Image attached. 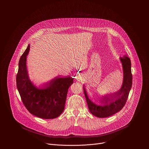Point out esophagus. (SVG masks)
<instances>
[{"label":"esophagus","instance_id":"esophagus-1","mask_svg":"<svg viewBox=\"0 0 149 149\" xmlns=\"http://www.w3.org/2000/svg\"><path fill=\"white\" fill-rule=\"evenodd\" d=\"M82 78H83V77H82V75H81V74H78V75H77V80H81L82 79Z\"/></svg>","mask_w":149,"mask_h":149}]
</instances>
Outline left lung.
<instances>
[{
  "instance_id": "obj_1",
  "label": "left lung",
  "mask_w": 149,
  "mask_h": 149,
  "mask_svg": "<svg viewBox=\"0 0 149 149\" xmlns=\"http://www.w3.org/2000/svg\"><path fill=\"white\" fill-rule=\"evenodd\" d=\"M123 70V82L121 88L117 92L112 94H106L100 97L98 105L91 101L86 91V88L83 86L84 93L86 98L88 107L90 113L99 118L110 117L120 111L126 103L130 91L132 86V74L131 71L130 59L124 55L120 57Z\"/></svg>"
}]
</instances>
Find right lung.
I'll return each mask as SVG.
<instances>
[{
	"label": "right lung",
	"mask_w": 149,
	"mask_h": 149,
	"mask_svg": "<svg viewBox=\"0 0 149 149\" xmlns=\"http://www.w3.org/2000/svg\"><path fill=\"white\" fill-rule=\"evenodd\" d=\"M26 49L20 56L16 75V86L22 101L29 112L41 118L53 119L59 117L64 110L68 88L74 82L71 77H56L37 88L29 78L26 68Z\"/></svg>",
	"instance_id": "obj_1"
}]
</instances>
